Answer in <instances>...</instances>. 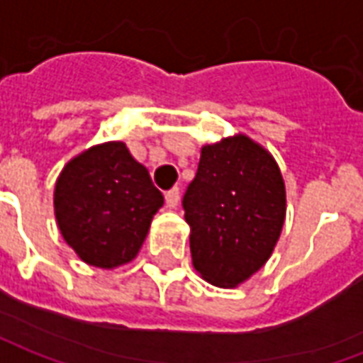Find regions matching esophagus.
Returning a JSON list of instances; mask_svg holds the SVG:
<instances>
[{
    "label": "esophagus",
    "mask_w": 363,
    "mask_h": 363,
    "mask_svg": "<svg viewBox=\"0 0 363 363\" xmlns=\"http://www.w3.org/2000/svg\"><path fill=\"white\" fill-rule=\"evenodd\" d=\"M179 200H181V192H179V189H171L165 194L167 208H171V210H174V208L179 206Z\"/></svg>",
    "instance_id": "obj_1"
}]
</instances>
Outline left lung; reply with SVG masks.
Instances as JSON below:
<instances>
[{"mask_svg":"<svg viewBox=\"0 0 363 363\" xmlns=\"http://www.w3.org/2000/svg\"><path fill=\"white\" fill-rule=\"evenodd\" d=\"M192 267L237 288L272 257L286 220V182L272 153L247 134L206 143L182 198Z\"/></svg>","mask_w":363,"mask_h":363,"instance_id":"1","label":"left lung"}]
</instances>
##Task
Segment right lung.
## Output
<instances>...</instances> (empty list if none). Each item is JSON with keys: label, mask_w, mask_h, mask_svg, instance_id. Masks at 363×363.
<instances>
[{"label": "right lung", "mask_w": 363, "mask_h": 363, "mask_svg": "<svg viewBox=\"0 0 363 363\" xmlns=\"http://www.w3.org/2000/svg\"><path fill=\"white\" fill-rule=\"evenodd\" d=\"M163 194L124 142L91 145L67 161L54 186L64 241L89 267L112 270L138 257Z\"/></svg>", "instance_id": "obj_1"}]
</instances>
